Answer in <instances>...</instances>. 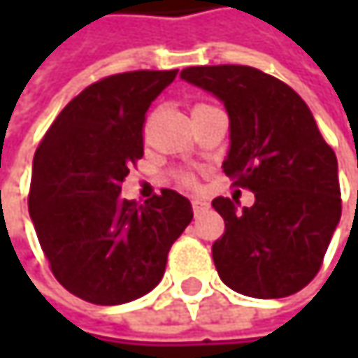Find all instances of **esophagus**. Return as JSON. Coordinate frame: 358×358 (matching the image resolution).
Listing matches in <instances>:
<instances>
[{
	"mask_svg": "<svg viewBox=\"0 0 358 358\" xmlns=\"http://www.w3.org/2000/svg\"><path fill=\"white\" fill-rule=\"evenodd\" d=\"M190 203H192V211H194V213H203V211L209 207V203L203 201V199H192Z\"/></svg>",
	"mask_w": 358,
	"mask_h": 358,
	"instance_id": "34e87169",
	"label": "esophagus"
}]
</instances>
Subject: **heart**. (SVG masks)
Wrapping results in <instances>:
<instances>
[{"instance_id":"1","label":"heart","mask_w":358,"mask_h":358,"mask_svg":"<svg viewBox=\"0 0 358 358\" xmlns=\"http://www.w3.org/2000/svg\"><path fill=\"white\" fill-rule=\"evenodd\" d=\"M203 106H205V103H196L192 109L203 108ZM176 180H178L180 184H184V186H194V176L188 174V172H176Z\"/></svg>"}]
</instances>
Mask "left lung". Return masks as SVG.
Returning a JSON list of instances; mask_svg holds the SVG:
<instances>
[{
  "label": "left lung",
  "mask_w": 358,
  "mask_h": 358,
  "mask_svg": "<svg viewBox=\"0 0 358 358\" xmlns=\"http://www.w3.org/2000/svg\"><path fill=\"white\" fill-rule=\"evenodd\" d=\"M180 78L224 101L230 151L222 168L234 186L255 192L243 211L228 196L211 203L226 224L211 247L222 282L255 299L303 290L342 213L336 153L311 109L286 83L250 66H192Z\"/></svg>",
  "instance_id": "left-lung-1"
}]
</instances>
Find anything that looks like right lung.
<instances>
[{"label": "right lung", "mask_w": 358, "mask_h": 358, "mask_svg": "<svg viewBox=\"0 0 358 358\" xmlns=\"http://www.w3.org/2000/svg\"><path fill=\"white\" fill-rule=\"evenodd\" d=\"M178 70L106 76L78 93L45 132L33 159L29 211L55 280L93 305H122L153 290L168 252L192 220L176 190L145 205L122 199L143 157L145 113Z\"/></svg>", "instance_id": "obj_1"}]
</instances>
